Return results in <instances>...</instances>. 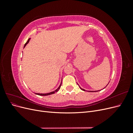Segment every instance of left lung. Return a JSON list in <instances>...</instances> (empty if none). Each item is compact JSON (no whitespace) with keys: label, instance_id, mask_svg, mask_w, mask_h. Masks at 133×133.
I'll return each mask as SVG.
<instances>
[{"label":"left lung","instance_id":"obj_1","mask_svg":"<svg viewBox=\"0 0 133 133\" xmlns=\"http://www.w3.org/2000/svg\"><path fill=\"white\" fill-rule=\"evenodd\" d=\"M108 84H107V85H108ZM78 85H79V84H78ZM106 86V87H107ZM79 88H80V89H81V90H83V91H85V89H82V88H81V87H80V86L79 85ZM87 91V90H86ZM90 91V92H95V91Z\"/></svg>","mask_w":133,"mask_h":133}]
</instances>
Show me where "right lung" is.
Masks as SVG:
<instances>
[{
    "instance_id": "right-lung-1",
    "label": "right lung",
    "mask_w": 133,
    "mask_h": 133,
    "mask_svg": "<svg viewBox=\"0 0 133 133\" xmlns=\"http://www.w3.org/2000/svg\"><path fill=\"white\" fill-rule=\"evenodd\" d=\"M30 39V38H29V39H28V41H27V42H26V43L25 44L24 46V48L25 47V46L27 45V44L29 42ZM61 85H62V82H61V83H60V85L59 86V87L57 88V89H56V90H54V91H51V92H48V93H44V94H43V93H35V94H37V95H41V96H46V95H49L53 94H54L55 92H57V91L59 90V89L60 88V87H61Z\"/></svg>"
}]
</instances>
